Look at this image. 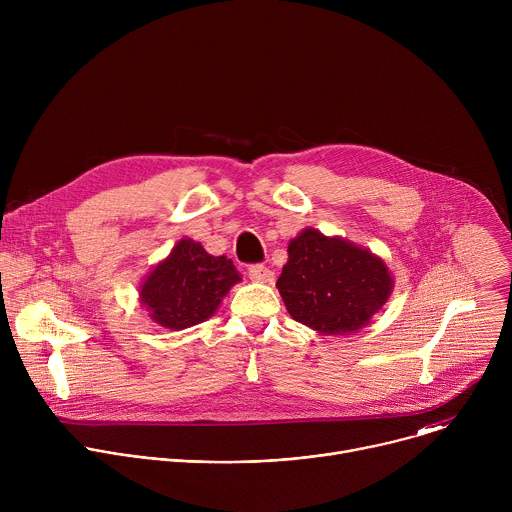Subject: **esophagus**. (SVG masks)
Segmentation results:
<instances>
[{
  "label": "esophagus",
  "mask_w": 512,
  "mask_h": 512,
  "mask_svg": "<svg viewBox=\"0 0 512 512\" xmlns=\"http://www.w3.org/2000/svg\"><path fill=\"white\" fill-rule=\"evenodd\" d=\"M249 277H251V281H257V283H271L273 281V271L269 267L257 263V265L249 267Z\"/></svg>",
  "instance_id": "obj_1"
}]
</instances>
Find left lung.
<instances>
[{
	"label": "left lung",
	"instance_id": "1",
	"mask_svg": "<svg viewBox=\"0 0 512 512\" xmlns=\"http://www.w3.org/2000/svg\"><path fill=\"white\" fill-rule=\"evenodd\" d=\"M287 255L275 285L289 316L320 334H352L371 324L393 291L385 261L342 237L304 229Z\"/></svg>",
	"mask_w": 512,
	"mask_h": 512
}]
</instances>
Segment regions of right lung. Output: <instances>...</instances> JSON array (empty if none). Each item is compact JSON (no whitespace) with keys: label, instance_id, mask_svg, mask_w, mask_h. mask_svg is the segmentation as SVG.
Segmentation results:
<instances>
[{"label":"right lung","instance_id":"1","mask_svg":"<svg viewBox=\"0 0 512 512\" xmlns=\"http://www.w3.org/2000/svg\"><path fill=\"white\" fill-rule=\"evenodd\" d=\"M241 281L233 261L214 257L192 239H182L139 287V300L150 318L170 330L208 320L229 289Z\"/></svg>","mask_w":512,"mask_h":512}]
</instances>
